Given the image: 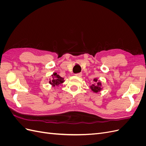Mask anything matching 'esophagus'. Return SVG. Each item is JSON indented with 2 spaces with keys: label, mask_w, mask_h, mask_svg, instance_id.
Returning a JSON list of instances; mask_svg holds the SVG:
<instances>
[{
  "label": "esophagus",
  "mask_w": 146,
  "mask_h": 146,
  "mask_svg": "<svg viewBox=\"0 0 146 146\" xmlns=\"http://www.w3.org/2000/svg\"><path fill=\"white\" fill-rule=\"evenodd\" d=\"M76 76H77V77H82V73H77V74H76Z\"/></svg>",
  "instance_id": "esophagus-1"
}]
</instances>
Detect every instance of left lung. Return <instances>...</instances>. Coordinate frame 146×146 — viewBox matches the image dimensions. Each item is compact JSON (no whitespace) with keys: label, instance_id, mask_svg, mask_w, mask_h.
Listing matches in <instances>:
<instances>
[{"label":"left lung","instance_id":"8db88e82","mask_svg":"<svg viewBox=\"0 0 146 146\" xmlns=\"http://www.w3.org/2000/svg\"><path fill=\"white\" fill-rule=\"evenodd\" d=\"M92 82L93 84H92V85L90 86L91 90L94 92H98L100 91V90H102L101 82L98 81L97 78H94Z\"/></svg>","mask_w":146,"mask_h":146}]
</instances>
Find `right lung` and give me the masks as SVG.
Here are the masks:
<instances>
[{
  "instance_id": "obj_1",
  "label": "right lung",
  "mask_w": 146,
  "mask_h": 146,
  "mask_svg": "<svg viewBox=\"0 0 146 146\" xmlns=\"http://www.w3.org/2000/svg\"><path fill=\"white\" fill-rule=\"evenodd\" d=\"M64 82V78L60 77L58 74L56 72L54 73L52 75V78L49 81V83L53 86H58L60 84L63 83Z\"/></svg>"
}]
</instances>
